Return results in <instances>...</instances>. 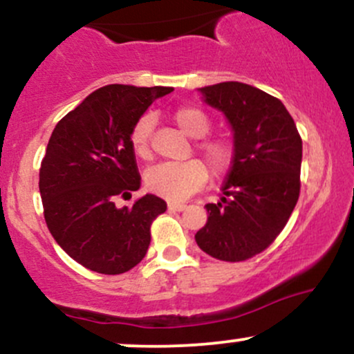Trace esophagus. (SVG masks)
<instances>
[{
    "label": "esophagus",
    "instance_id": "esophagus-1",
    "mask_svg": "<svg viewBox=\"0 0 354 354\" xmlns=\"http://www.w3.org/2000/svg\"><path fill=\"white\" fill-rule=\"evenodd\" d=\"M168 209H171V211H185L186 209V205H185V203L169 201L168 203Z\"/></svg>",
    "mask_w": 354,
    "mask_h": 354
}]
</instances>
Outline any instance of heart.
<instances>
[{
	"instance_id": "obj_1",
	"label": "heart",
	"mask_w": 354,
	"mask_h": 354,
	"mask_svg": "<svg viewBox=\"0 0 354 354\" xmlns=\"http://www.w3.org/2000/svg\"><path fill=\"white\" fill-rule=\"evenodd\" d=\"M174 123L189 138H203L208 135L211 123L205 111L194 106H181L173 113ZM153 116L145 115L133 124L129 133V143L133 151L141 158H149V135L153 129ZM200 151L208 163L214 176L225 174L233 165L234 146L228 138H208L198 145ZM208 171L205 165L198 160H189L181 165L161 163L151 166L145 173L146 188L154 194L171 201H180L205 186Z\"/></svg>"
}]
</instances>
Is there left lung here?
<instances>
[{
	"label": "left lung",
	"mask_w": 354,
	"mask_h": 354,
	"mask_svg": "<svg viewBox=\"0 0 354 354\" xmlns=\"http://www.w3.org/2000/svg\"><path fill=\"white\" fill-rule=\"evenodd\" d=\"M198 91L228 120L234 158L225 196L205 206L208 221L194 239L213 258L245 261L265 251L293 213L301 186V136L281 101L261 89L225 81Z\"/></svg>",
	"instance_id": "left-lung-1"
}]
</instances>
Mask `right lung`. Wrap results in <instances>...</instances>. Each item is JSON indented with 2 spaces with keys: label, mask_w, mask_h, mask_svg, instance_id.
I'll return each instance as SVG.
<instances>
[{
  "label": "right lung",
  "mask_w": 354,
  "mask_h": 354,
  "mask_svg": "<svg viewBox=\"0 0 354 354\" xmlns=\"http://www.w3.org/2000/svg\"><path fill=\"white\" fill-rule=\"evenodd\" d=\"M171 91L108 84L53 129L39 168L44 219L56 243L88 270L126 273L148 251L149 228L166 203L145 194L131 208H118L115 200L131 198L141 186L129 143L133 124L154 100Z\"/></svg>",
  "instance_id": "add662e5"
}]
</instances>
